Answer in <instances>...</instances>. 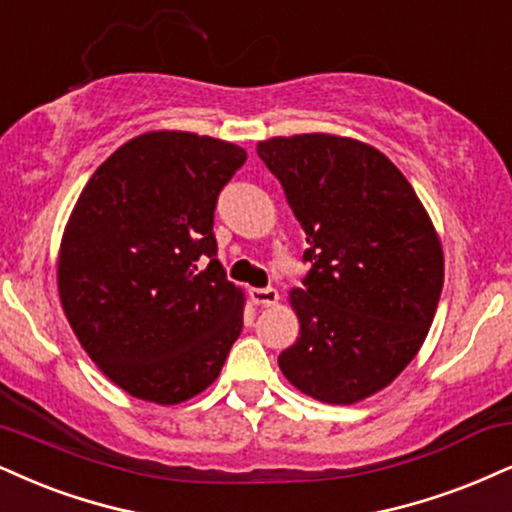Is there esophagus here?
I'll return each mask as SVG.
<instances>
[{
	"mask_svg": "<svg viewBox=\"0 0 512 512\" xmlns=\"http://www.w3.org/2000/svg\"><path fill=\"white\" fill-rule=\"evenodd\" d=\"M249 296L256 306H273L280 299V294L273 287H254L249 289Z\"/></svg>",
	"mask_w": 512,
	"mask_h": 512,
	"instance_id": "esophagus-1",
	"label": "esophagus"
}]
</instances>
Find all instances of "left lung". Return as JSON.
<instances>
[{"mask_svg":"<svg viewBox=\"0 0 512 512\" xmlns=\"http://www.w3.org/2000/svg\"><path fill=\"white\" fill-rule=\"evenodd\" d=\"M306 232L304 287L289 292L299 337L282 375L323 403L363 401L420 351L444 287V251L425 206L382 151L351 137L258 142Z\"/></svg>","mask_w":512,"mask_h":512,"instance_id":"left-lung-1","label":"left lung"}]
</instances>
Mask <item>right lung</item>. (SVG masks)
I'll list each match as a JSON object with an SVG mask.
<instances>
[{"instance_id":"add662e5","label":"right lung","mask_w":512,"mask_h":512,"mask_svg":"<svg viewBox=\"0 0 512 512\" xmlns=\"http://www.w3.org/2000/svg\"><path fill=\"white\" fill-rule=\"evenodd\" d=\"M244 161L242 147L216 137L144 132L94 170L68 218L63 313L135 399L175 406L201 394L242 332L244 292L216 258L213 211Z\"/></svg>"}]
</instances>
